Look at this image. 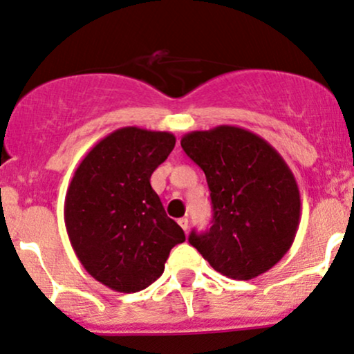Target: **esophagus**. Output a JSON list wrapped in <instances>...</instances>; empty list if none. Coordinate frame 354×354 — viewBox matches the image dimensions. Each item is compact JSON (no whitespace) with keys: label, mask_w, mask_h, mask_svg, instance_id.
<instances>
[{"label":"esophagus","mask_w":354,"mask_h":354,"mask_svg":"<svg viewBox=\"0 0 354 354\" xmlns=\"http://www.w3.org/2000/svg\"><path fill=\"white\" fill-rule=\"evenodd\" d=\"M178 225H180V227L184 230H187L189 229V219H187V217H182V219H178Z\"/></svg>","instance_id":"esophagus-1"}]
</instances>
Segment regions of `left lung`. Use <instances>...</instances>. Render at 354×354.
I'll list each match as a JSON object with an SVG mask.
<instances>
[{"instance_id":"1","label":"left lung","mask_w":354,"mask_h":354,"mask_svg":"<svg viewBox=\"0 0 354 354\" xmlns=\"http://www.w3.org/2000/svg\"><path fill=\"white\" fill-rule=\"evenodd\" d=\"M182 149L204 170L212 225L189 242L217 272L248 281L291 249L301 221L299 187L284 158L259 135L234 125L196 130Z\"/></svg>"}]
</instances>
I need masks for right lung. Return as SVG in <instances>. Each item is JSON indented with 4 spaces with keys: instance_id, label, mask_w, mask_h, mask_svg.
Wrapping results in <instances>:
<instances>
[{
    "instance_id": "add662e5",
    "label": "right lung",
    "mask_w": 354,
    "mask_h": 354,
    "mask_svg": "<svg viewBox=\"0 0 354 354\" xmlns=\"http://www.w3.org/2000/svg\"><path fill=\"white\" fill-rule=\"evenodd\" d=\"M174 147L170 132L122 127L91 147L71 178L65 197L71 248L86 272L113 291L152 284L170 249L185 241L150 185Z\"/></svg>"
}]
</instances>
